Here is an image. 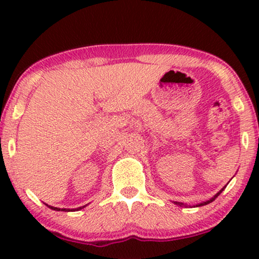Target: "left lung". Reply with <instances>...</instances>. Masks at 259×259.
<instances>
[{
  "mask_svg": "<svg viewBox=\"0 0 259 259\" xmlns=\"http://www.w3.org/2000/svg\"><path fill=\"white\" fill-rule=\"evenodd\" d=\"M225 187H226V185H225L224 187H223V189H222L221 191H219V192H217V193H215V194H214V196L211 198V199H208V200H206V201H203V203H200V204H197V205H196V206H197V207H198V206H204V205H207V204H210V203H212V201H213V200L215 199V198H217V197L219 196V194H221V193L223 192V191H224V190H225ZM175 204H177V205H179V206H182V205H184L183 203H178V201H176V203H175Z\"/></svg>",
  "mask_w": 259,
  "mask_h": 259,
  "instance_id": "1",
  "label": "left lung"
}]
</instances>
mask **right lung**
I'll list each match as a JSON object with an SVG mask.
<instances>
[{
    "instance_id": "add662e5",
    "label": "right lung",
    "mask_w": 259,
    "mask_h": 259,
    "mask_svg": "<svg viewBox=\"0 0 259 259\" xmlns=\"http://www.w3.org/2000/svg\"><path fill=\"white\" fill-rule=\"evenodd\" d=\"M46 205H47V206H48L49 208H52V210H54V211H65V212H69V211H79V210H81V208H83L84 206H86V205H84V206H80V207H77V208H59V207L51 206V205H48V204H46Z\"/></svg>"
}]
</instances>
